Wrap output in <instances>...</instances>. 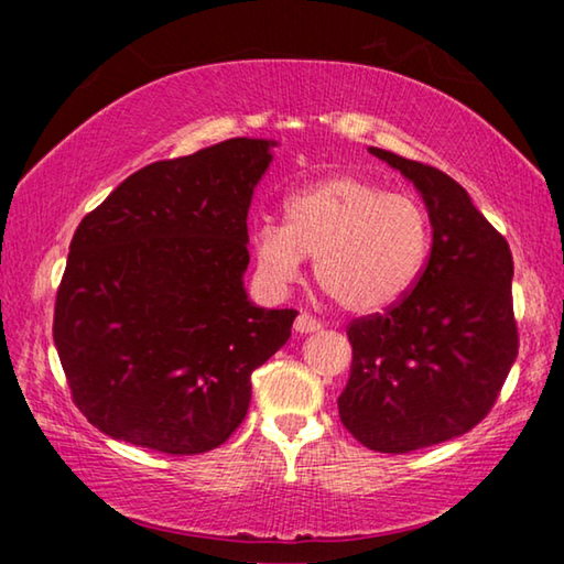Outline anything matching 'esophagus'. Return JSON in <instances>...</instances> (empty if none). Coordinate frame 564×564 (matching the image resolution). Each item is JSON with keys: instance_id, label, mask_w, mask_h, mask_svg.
<instances>
[{"instance_id": "1", "label": "esophagus", "mask_w": 564, "mask_h": 564, "mask_svg": "<svg viewBox=\"0 0 564 564\" xmlns=\"http://www.w3.org/2000/svg\"><path fill=\"white\" fill-rule=\"evenodd\" d=\"M293 328L299 330V333H313V330H318V328H321V321H318V318H313L311 313L301 311V313H299V318H295V323H293Z\"/></svg>"}]
</instances>
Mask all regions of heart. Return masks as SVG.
<instances>
[{
	"label": "heart",
	"instance_id": "obj_1",
	"mask_svg": "<svg viewBox=\"0 0 564 564\" xmlns=\"http://www.w3.org/2000/svg\"><path fill=\"white\" fill-rule=\"evenodd\" d=\"M283 214L285 224L263 218L253 228L265 283L285 291L311 256L321 289L350 313H373L403 299L431 251L423 204L356 174L293 191Z\"/></svg>",
	"mask_w": 564,
	"mask_h": 564
}]
</instances>
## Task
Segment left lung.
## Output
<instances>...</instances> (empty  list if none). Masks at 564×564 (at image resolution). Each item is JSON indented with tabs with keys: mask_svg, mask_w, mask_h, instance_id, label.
<instances>
[{
	"mask_svg": "<svg viewBox=\"0 0 564 564\" xmlns=\"http://www.w3.org/2000/svg\"><path fill=\"white\" fill-rule=\"evenodd\" d=\"M423 194L431 256L403 299L352 318L340 423L378 453L451 441L490 413L518 358L512 253L505 236L441 169L370 149Z\"/></svg>",
	"mask_w": 564,
	"mask_h": 564,
	"instance_id": "1",
	"label": "left lung"
}]
</instances>
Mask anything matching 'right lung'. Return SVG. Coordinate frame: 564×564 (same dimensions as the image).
<instances>
[{"label": "right lung", "mask_w": 564, "mask_h": 564, "mask_svg": "<svg viewBox=\"0 0 564 564\" xmlns=\"http://www.w3.org/2000/svg\"><path fill=\"white\" fill-rule=\"evenodd\" d=\"M273 141L228 139L149 164L82 218L54 305L74 405L113 441L214 451L243 423L251 373L299 311L248 303V206Z\"/></svg>", "instance_id": "add662e5"}]
</instances>
